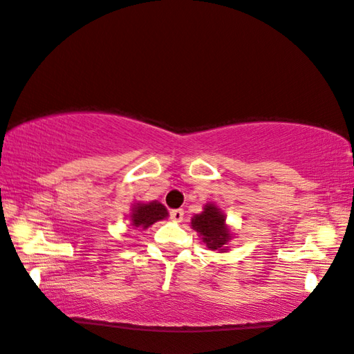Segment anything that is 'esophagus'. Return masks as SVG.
<instances>
[{"mask_svg":"<svg viewBox=\"0 0 354 354\" xmlns=\"http://www.w3.org/2000/svg\"><path fill=\"white\" fill-rule=\"evenodd\" d=\"M183 217H185L183 209H174V211H171V218L174 220V222H182Z\"/></svg>","mask_w":354,"mask_h":354,"instance_id":"34e87169","label":"esophagus"}]
</instances>
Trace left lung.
<instances>
[{"label":"left lung","instance_id":"obj_1","mask_svg":"<svg viewBox=\"0 0 354 354\" xmlns=\"http://www.w3.org/2000/svg\"><path fill=\"white\" fill-rule=\"evenodd\" d=\"M191 228L197 231L211 251L228 252V243L234 239L223 211L216 203H206L203 211L191 218Z\"/></svg>","mask_w":354,"mask_h":354}]
</instances>
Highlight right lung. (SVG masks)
<instances>
[{
	"label": "right lung",
	"mask_w": 354,
	"mask_h": 354,
	"mask_svg": "<svg viewBox=\"0 0 354 354\" xmlns=\"http://www.w3.org/2000/svg\"><path fill=\"white\" fill-rule=\"evenodd\" d=\"M169 216L168 209L165 206L157 202V200H152V202L143 203L138 202L134 203L129 214V222L131 226L136 230H148L151 225H154L158 220H163Z\"/></svg>",
	"instance_id": "add662e5"
}]
</instances>
